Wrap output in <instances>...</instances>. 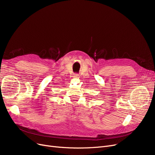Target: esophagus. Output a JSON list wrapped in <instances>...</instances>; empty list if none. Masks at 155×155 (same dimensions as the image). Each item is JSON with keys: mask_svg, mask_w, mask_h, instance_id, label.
<instances>
[{"mask_svg": "<svg viewBox=\"0 0 155 155\" xmlns=\"http://www.w3.org/2000/svg\"><path fill=\"white\" fill-rule=\"evenodd\" d=\"M73 78H75V79H78V78H79V74H74V76H73Z\"/></svg>", "mask_w": 155, "mask_h": 155, "instance_id": "esophagus-1", "label": "esophagus"}]
</instances>
